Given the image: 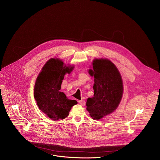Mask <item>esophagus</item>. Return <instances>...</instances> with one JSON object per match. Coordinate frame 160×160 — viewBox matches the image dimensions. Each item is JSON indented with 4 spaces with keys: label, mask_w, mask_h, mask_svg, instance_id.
I'll list each match as a JSON object with an SVG mask.
<instances>
[{
    "label": "esophagus",
    "mask_w": 160,
    "mask_h": 160,
    "mask_svg": "<svg viewBox=\"0 0 160 160\" xmlns=\"http://www.w3.org/2000/svg\"><path fill=\"white\" fill-rule=\"evenodd\" d=\"M78 102H79V103L81 105V106H84L85 105V102L84 101V100H79L78 101Z\"/></svg>",
    "instance_id": "obj_1"
}]
</instances>
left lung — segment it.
<instances>
[{
  "instance_id": "obj_1",
  "label": "left lung",
  "mask_w": 160,
  "mask_h": 160,
  "mask_svg": "<svg viewBox=\"0 0 160 160\" xmlns=\"http://www.w3.org/2000/svg\"><path fill=\"white\" fill-rule=\"evenodd\" d=\"M92 65L88 72L94 78V95L88 98L86 110L93 119L98 120L118 108L123 94V83L119 70L110 60L95 58Z\"/></svg>"
}]
</instances>
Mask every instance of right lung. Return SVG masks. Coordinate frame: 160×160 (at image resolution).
<instances>
[{
  "instance_id": "obj_1",
  "label": "right lung",
  "mask_w": 160,
  "mask_h": 160,
  "mask_svg": "<svg viewBox=\"0 0 160 160\" xmlns=\"http://www.w3.org/2000/svg\"><path fill=\"white\" fill-rule=\"evenodd\" d=\"M74 68L59 58H52L46 62L36 80L34 97L37 105L52 120L65 119L71 107L78 103L60 91L65 75L70 74Z\"/></svg>"
}]
</instances>
